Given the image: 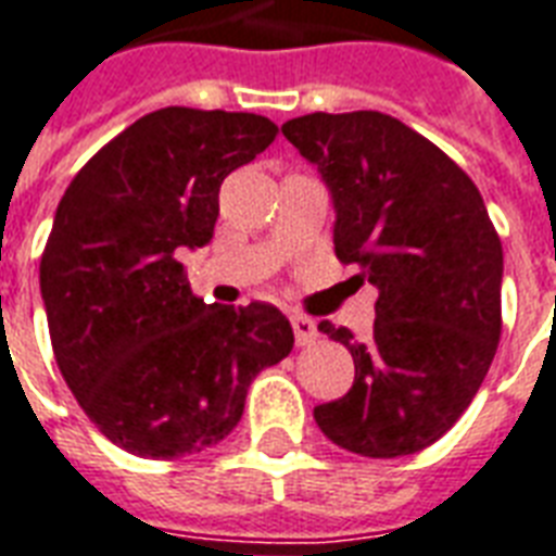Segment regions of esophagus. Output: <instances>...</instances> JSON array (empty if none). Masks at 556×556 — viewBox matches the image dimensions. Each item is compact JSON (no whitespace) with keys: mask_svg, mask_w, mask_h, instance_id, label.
I'll use <instances>...</instances> for the list:
<instances>
[{"mask_svg":"<svg viewBox=\"0 0 556 556\" xmlns=\"http://www.w3.org/2000/svg\"><path fill=\"white\" fill-rule=\"evenodd\" d=\"M290 325H293L295 342H299V345H311V342H316V337H319V331H316V323H313L311 316H293V319H290Z\"/></svg>","mask_w":556,"mask_h":556,"instance_id":"esophagus-1","label":"esophagus"}]
</instances>
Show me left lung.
I'll return each instance as SVG.
<instances>
[{
    "instance_id": "left-lung-1",
    "label": "left lung",
    "mask_w": 556,
    "mask_h": 556,
    "mask_svg": "<svg viewBox=\"0 0 556 556\" xmlns=\"http://www.w3.org/2000/svg\"><path fill=\"white\" fill-rule=\"evenodd\" d=\"M281 131L331 187L340 263L378 287L372 340L319 323L349 345L354 383L313 419L363 457L421 452L460 419L498 349V231L469 175L395 116L307 114Z\"/></svg>"
}]
</instances>
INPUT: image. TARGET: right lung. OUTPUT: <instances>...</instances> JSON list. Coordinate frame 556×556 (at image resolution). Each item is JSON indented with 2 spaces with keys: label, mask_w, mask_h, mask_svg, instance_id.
<instances>
[{
  "label": "right lung",
  "mask_w": 556,
  "mask_h": 556,
  "mask_svg": "<svg viewBox=\"0 0 556 556\" xmlns=\"http://www.w3.org/2000/svg\"><path fill=\"white\" fill-rule=\"evenodd\" d=\"M275 135L257 114L161 108L104 143L58 204L40 257L58 369L96 428L137 457L225 440L254 375L293 352L278 307L204 304L178 261L214 237L225 175Z\"/></svg>",
  "instance_id": "1"
}]
</instances>
